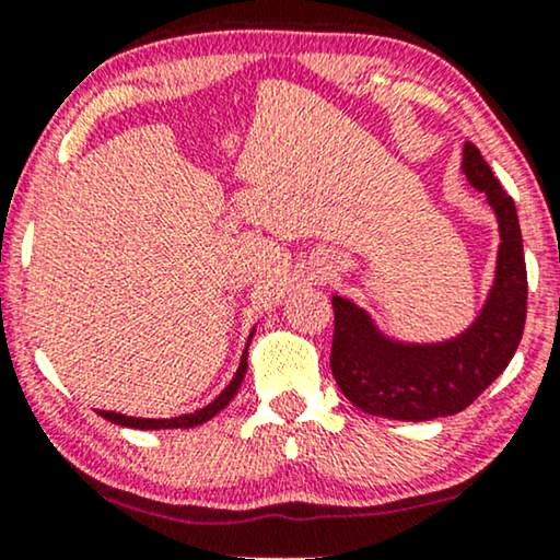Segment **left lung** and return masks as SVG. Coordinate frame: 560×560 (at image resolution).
Wrapping results in <instances>:
<instances>
[{
    "mask_svg": "<svg viewBox=\"0 0 560 560\" xmlns=\"http://www.w3.org/2000/svg\"><path fill=\"white\" fill-rule=\"evenodd\" d=\"M462 171L487 196L502 240L494 285L464 334L439 343H402L382 334L354 301L331 298V372L343 397L370 416L412 423L456 416L500 377L523 339L527 270L515 201L477 144H464Z\"/></svg>",
    "mask_w": 560,
    "mask_h": 560,
    "instance_id": "obj_1",
    "label": "left lung"
}]
</instances>
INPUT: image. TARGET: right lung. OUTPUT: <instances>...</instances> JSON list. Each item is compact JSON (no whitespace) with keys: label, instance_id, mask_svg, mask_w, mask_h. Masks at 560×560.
Listing matches in <instances>:
<instances>
[{"label":"right lung","instance_id":"right-lung-1","mask_svg":"<svg viewBox=\"0 0 560 560\" xmlns=\"http://www.w3.org/2000/svg\"><path fill=\"white\" fill-rule=\"evenodd\" d=\"M252 336H255V328H252L249 334V341ZM249 341L247 347H244V354H242V362L236 366V374L234 380L229 382L224 387V393H221L217 400L206 405V408L196 410V412H186V416H178V418H132V416H121V412H112V410H96L98 416L112 420V423L117 425H125V428H140V431H160V428H194V425H201L206 420H211L217 412H221L226 408L229 402L234 400L236 389H240L244 374H247V349H249Z\"/></svg>","mask_w":560,"mask_h":560}]
</instances>
